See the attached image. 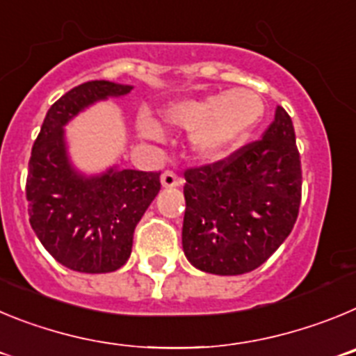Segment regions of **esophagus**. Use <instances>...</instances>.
Listing matches in <instances>:
<instances>
[{
	"label": "esophagus",
	"mask_w": 356,
	"mask_h": 356,
	"mask_svg": "<svg viewBox=\"0 0 356 356\" xmlns=\"http://www.w3.org/2000/svg\"><path fill=\"white\" fill-rule=\"evenodd\" d=\"M160 181H162V187L171 188V187H178L181 185V178L175 175L172 171H163L162 176H160Z\"/></svg>",
	"instance_id": "esophagus-1"
}]
</instances>
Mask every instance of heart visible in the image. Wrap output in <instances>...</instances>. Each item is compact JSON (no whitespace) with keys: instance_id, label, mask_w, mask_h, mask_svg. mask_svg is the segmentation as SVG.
I'll list each match as a JSON object with an SVG mask.
<instances>
[{"instance_id":"b5f03b06","label":"heart","mask_w":356,"mask_h":356,"mask_svg":"<svg viewBox=\"0 0 356 356\" xmlns=\"http://www.w3.org/2000/svg\"><path fill=\"white\" fill-rule=\"evenodd\" d=\"M262 97L254 90L235 89L203 99H184L162 110L165 124L193 131L191 144L200 159L222 160L250 137L264 118ZM139 131L156 139L160 128L153 119H139Z\"/></svg>"}]
</instances>
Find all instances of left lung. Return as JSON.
Here are the masks:
<instances>
[{
	"mask_svg": "<svg viewBox=\"0 0 356 356\" xmlns=\"http://www.w3.org/2000/svg\"><path fill=\"white\" fill-rule=\"evenodd\" d=\"M181 246L196 269L244 275L292 232L301 201V162L292 121L276 106L262 139L228 159L185 172Z\"/></svg>",
	"mask_w": 356,
	"mask_h": 356,
	"instance_id": "left-lung-1",
	"label": "left lung"
}]
</instances>
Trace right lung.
Wrapping results in <instances>:
<instances>
[{
	"mask_svg": "<svg viewBox=\"0 0 356 356\" xmlns=\"http://www.w3.org/2000/svg\"><path fill=\"white\" fill-rule=\"evenodd\" d=\"M131 85L96 80L81 83L51 105L31 147L26 200L30 225L56 262L78 273H112L128 262L134 232L160 191V172L119 169L99 175L74 168L65 124Z\"/></svg>",
	"mask_w": 356,
	"mask_h": 356,
	"instance_id": "1",
	"label": "right lung"
}]
</instances>
